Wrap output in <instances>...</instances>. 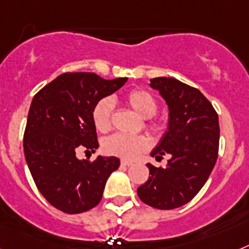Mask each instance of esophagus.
Returning <instances> with one entry per match:
<instances>
[{"label": "esophagus", "instance_id": "obj_1", "mask_svg": "<svg viewBox=\"0 0 249 249\" xmlns=\"http://www.w3.org/2000/svg\"><path fill=\"white\" fill-rule=\"evenodd\" d=\"M133 164V162L131 160H121V166H125V167H129Z\"/></svg>", "mask_w": 249, "mask_h": 249}]
</instances>
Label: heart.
Wrapping results in <instances>:
<instances>
[{
    "label": "heart",
    "mask_w": 249,
    "mask_h": 249,
    "mask_svg": "<svg viewBox=\"0 0 249 249\" xmlns=\"http://www.w3.org/2000/svg\"><path fill=\"white\" fill-rule=\"evenodd\" d=\"M125 102L139 116L147 119L145 126L154 135L163 134L166 125L162 119L154 115L158 111V102L154 96L145 89H135L125 95ZM114 101L110 97H104L96 102L92 108V121L95 128L100 133H106L111 128ZM149 145V141L144 135L112 134L102 142V150L108 156H116L125 160H133L145 150Z\"/></svg>",
    "instance_id": "1"
}]
</instances>
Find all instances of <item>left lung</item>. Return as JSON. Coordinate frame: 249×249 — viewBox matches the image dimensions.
Here are the masks:
<instances>
[{"label": "left lung", "instance_id": "obj_1", "mask_svg": "<svg viewBox=\"0 0 249 249\" xmlns=\"http://www.w3.org/2000/svg\"><path fill=\"white\" fill-rule=\"evenodd\" d=\"M150 86L158 89L170 108V126L150 153L166 167L148 163L150 177L138 187L139 199L160 210L191 201L208 181L219 152V119L212 102L199 89L178 79L157 77Z\"/></svg>", "mask_w": 249, "mask_h": 249}]
</instances>
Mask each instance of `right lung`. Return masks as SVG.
<instances>
[{"label": "right lung", "instance_id": "right-lung-1", "mask_svg": "<svg viewBox=\"0 0 249 249\" xmlns=\"http://www.w3.org/2000/svg\"><path fill=\"white\" fill-rule=\"evenodd\" d=\"M128 78L104 79L96 73L67 72L34 96L24 133V153L37 190L50 205L67 214L95 208L116 157L79 160L76 152L99 147L92 108Z\"/></svg>", "mask_w": 249, "mask_h": 249}]
</instances>
